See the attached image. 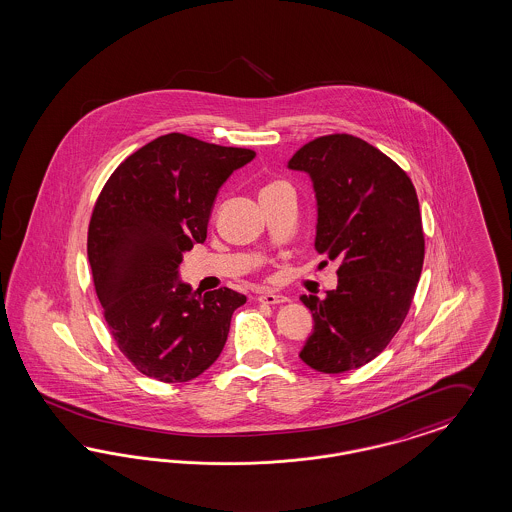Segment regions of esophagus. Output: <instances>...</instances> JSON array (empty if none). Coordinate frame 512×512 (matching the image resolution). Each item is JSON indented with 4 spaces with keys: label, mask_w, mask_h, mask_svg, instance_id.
<instances>
[{
    "label": "esophagus",
    "mask_w": 512,
    "mask_h": 512,
    "mask_svg": "<svg viewBox=\"0 0 512 512\" xmlns=\"http://www.w3.org/2000/svg\"><path fill=\"white\" fill-rule=\"evenodd\" d=\"M257 300H259V302H263V304H270V306H276V304H283V302H287L285 297L278 295V293H272V291H263V293H259Z\"/></svg>",
    "instance_id": "esophagus-1"
}]
</instances>
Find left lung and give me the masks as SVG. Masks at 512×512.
<instances>
[{
	"label": "left lung",
	"mask_w": 512,
	"mask_h": 512,
	"mask_svg": "<svg viewBox=\"0 0 512 512\" xmlns=\"http://www.w3.org/2000/svg\"><path fill=\"white\" fill-rule=\"evenodd\" d=\"M314 181L316 251L338 259L325 299L302 295L314 333L300 359L338 374L367 365L401 329L422 274V215L405 170L361 138L329 134L289 160Z\"/></svg>",
	"instance_id": "8db88e82"
}]
</instances>
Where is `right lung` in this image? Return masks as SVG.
I'll return each instance as SVG.
<instances>
[{
  "mask_svg": "<svg viewBox=\"0 0 512 512\" xmlns=\"http://www.w3.org/2000/svg\"><path fill=\"white\" fill-rule=\"evenodd\" d=\"M255 151L166 134L124 159L89 223L90 270L109 333L124 357L164 384L210 369L246 297L198 295L177 280L183 251L208 234L213 200Z\"/></svg>",
  "mask_w": 512,
  "mask_h": 512,
  "instance_id": "right-lung-1",
  "label": "right lung"
}]
</instances>
